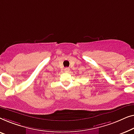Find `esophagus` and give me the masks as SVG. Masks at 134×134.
I'll return each instance as SVG.
<instances>
[{
	"mask_svg": "<svg viewBox=\"0 0 134 134\" xmlns=\"http://www.w3.org/2000/svg\"><path fill=\"white\" fill-rule=\"evenodd\" d=\"M64 70H65V72H69V70H70V69L69 67H66V68H65V69H64Z\"/></svg>",
	"mask_w": 134,
	"mask_h": 134,
	"instance_id": "esophagus-1",
	"label": "esophagus"
}]
</instances>
